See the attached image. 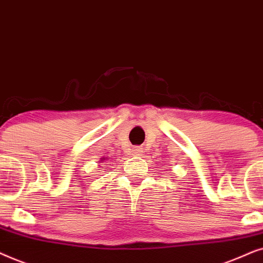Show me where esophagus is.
Listing matches in <instances>:
<instances>
[{
    "label": "esophagus",
    "mask_w": 263,
    "mask_h": 263,
    "mask_svg": "<svg viewBox=\"0 0 263 263\" xmlns=\"http://www.w3.org/2000/svg\"><path fill=\"white\" fill-rule=\"evenodd\" d=\"M143 154V149L142 148H135L134 149V155H142Z\"/></svg>",
    "instance_id": "1"
}]
</instances>
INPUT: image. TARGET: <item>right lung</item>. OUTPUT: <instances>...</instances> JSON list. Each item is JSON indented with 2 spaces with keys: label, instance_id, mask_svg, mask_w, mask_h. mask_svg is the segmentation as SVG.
Here are the masks:
<instances>
[{
  "label": "right lung",
  "instance_id": "1",
  "mask_svg": "<svg viewBox=\"0 0 263 263\" xmlns=\"http://www.w3.org/2000/svg\"><path fill=\"white\" fill-rule=\"evenodd\" d=\"M103 160H106V159H103Z\"/></svg>",
  "mask_w": 263,
  "mask_h": 263
}]
</instances>
